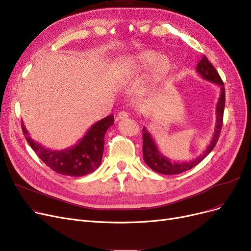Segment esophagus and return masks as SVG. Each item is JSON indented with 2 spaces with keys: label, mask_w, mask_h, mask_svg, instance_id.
Listing matches in <instances>:
<instances>
[{
  "label": "esophagus",
  "mask_w": 251,
  "mask_h": 251,
  "mask_svg": "<svg viewBox=\"0 0 251 251\" xmlns=\"http://www.w3.org/2000/svg\"><path fill=\"white\" fill-rule=\"evenodd\" d=\"M129 117V114L126 111H120L117 116V120H126Z\"/></svg>",
  "instance_id": "esophagus-1"
}]
</instances>
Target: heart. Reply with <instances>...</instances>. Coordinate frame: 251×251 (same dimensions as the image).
Wrapping results in <instances>:
<instances>
[{
    "instance_id": "b5f03b06",
    "label": "heart",
    "mask_w": 251,
    "mask_h": 251,
    "mask_svg": "<svg viewBox=\"0 0 251 251\" xmlns=\"http://www.w3.org/2000/svg\"><path fill=\"white\" fill-rule=\"evenodd\" d=\"M117 68L122 75L132 76L150 70L149 80L152 86H160L170 77L174 64L169 57L154 50H145L127 55L117 62Z\"/></svg>"
}]
</instances>
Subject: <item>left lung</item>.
<instances>
[{"label":"left lung","mask_w":251,"mask_h":251,"mask_svg":"<svg viewBox=\"0 0 251 251\" xmlns=\"http://www.w3.org/2000/svg\"><path fill=\"white\" fill-rule=\"evenodd\" d=\"M197 71L200 75L206 80H209L213 83H215L220 88V96L218 98V102L216 105V124H215V130L213 133L212 140L208 145L207 149L203 151L196 159L190 161H183V162H172L168 157H165L157 147L154 138L152 137L149 130L144 127L143 129V155L144 160L146 164L158 174L162 175H177L183 172H186L194 166L198 165L203 158L209 155V153L214 149V147L218 141L221 127H222V121H224V111H225V104H226V90L224 81L221 80L218 72L216 69L213 67V65L209 62L206 55H203L201 60L199 62L197 66Z\"/></svg>","instance_id":"left-lung-1"}]
</instances>
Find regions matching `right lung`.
Segmentation results:
<instances>
[{"mask_svg":"<svg viewBox=\"0 0 251 251\" xmlns=\"http://www.w3.org/2000/svg\"><path fill=\"white\" fill-rule=\"evenodd\" d=\"M114 116L109 115L98 121L86 132L76 145L65 150H50L32 140L29 131L22 122L23 132L37 156L55 173L81 177L99 168L104 150V135L114 124Z\"/></svg>","mask_w":251,"mask_h":251,"instance_id":"obj_1","label":"right lung"}]
</instances>
